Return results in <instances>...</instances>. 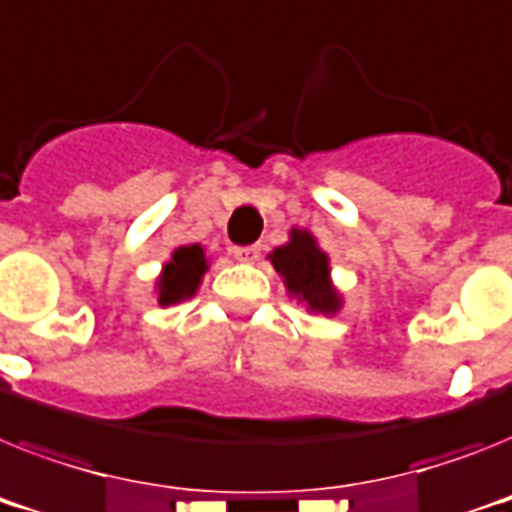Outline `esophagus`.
I'll list each match as a JSON object with an SVG mask.
<instances>
[{
	"instance_id": "obj_1",
	"label": "esophagus",
	"mask_w": 512,
	"mask_h": 512,
	"mask_svg": "<svg viewBox=\"0 0 512 512\" xmlns=\"http://www.w3.org/2000/svg\"><path fill=\"white\" fill-rule=\"evenodd\" d=\"M234 257L239 263H255L260 257V244H249V247H234Z\"/></svg>"
}]
</instances>
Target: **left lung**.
Wrapping results in <instances>:
<instances>
[{
  "label": "left lung",
  "mask_w": 512,
  "mask_h": 512,
  "mask_svg": "<svg viewBox=\"0 0 512 512\" xmlns=\"http://www.w3.org/2000/svg\"><path fill=\"white\" fill-rule=\"evenodd\" d=\"M270 263L286 283L289 296L307 304L309 312L336 315L341 294L330 283V260L317 247L315 236L304 229H291L289 242L270 252Z\"/></svg>",
  "instance_id": "8db88e82"
}]
</instances>
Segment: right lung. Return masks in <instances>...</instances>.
Instances as JSON below:
<instances>
[{
  "label": "right lung",
  "mask_w": 512,
  "mask_h": 512,
  "mask_svg": "<svg viewBox=\"0 0 512 512\" xmlns=\"http://www.w3.org/2000/svg\"><path fill=\"white\" fill-rule=\"evenodd\" d=\"M205 270H208V260H205V252L200 244H187V247L174 249V255H171L169 263L163 265L161 276H158V304L171 307V304H179L195 296Z\"/></svg>",
  "instance_id": "right-lung-1"
}]
</instances>
